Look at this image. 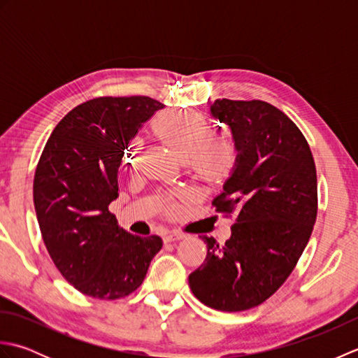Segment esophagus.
Listing matches in <instances>:
<instances>
[{
	"label": "esophagus",
	"mask_w": 358,
	"mask_h": 358,
	"mask_svg": "<svg viewBox=\"0 0 358 358\" xmlns=\"http://www.w3.org/2000/svg\"><path fill=\"white\" fill-rule=\"evenodd\" d=\"M186 235L183 232H178V231H172V232H166L163 234V241L164 243H171V241H178L181 238H185Z\"/></svg>",
	"instance_id": "1"
}]
</instances>
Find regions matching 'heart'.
I'll use <instances>...</instances> for the list:
<instances>
[{"instance_id":"obj_1","label":"heart","mask_w":358,"mask_h":358,"mask_svg":"<svg viewBox=\"0 0 358 358\" xmlns=\"http://www.w3.org/2000/svg\"><path fill=\"white\" fill-rule=\"evenodd\" d=\"M157 131L181 159H189L194 171L204 178L222 175L234 164L235 148L226 136L210 135V123L201 113L180 112L163 115ZM129 166L136 163L135 149L127 154Z\"/></svg>"}]
</instances>
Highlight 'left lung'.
Wrapping results in <instances>:
<instances>
[{
  "instance_id": "1",
  "label": "left lung",
  "mask_w": 358,
  "mask_h": 358,
  "mask_svg": "<svg viewBox=\"0 0 358 358\" xmlns=\"http://www.w3.org/2000/svg\"><path fill=\"white\" fill-rule=\"evenodd\" d=\"M210 115L231 129L235 163L214 203L235 214L229 240L208 245L189 286L204 305L237 313L258 306L285 283L317 218V173L294 121L260 100H215Z\"/></svg>"
}]
</instances>
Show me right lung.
<instances>
[{
	"instance_id": "add662e5",
	"label": "right lung",
	"mask_w": 358,
	"mask_h": 358,
	"mask_svg": "<svg viewBox=\"0 0 358 358\" xmlns=\"http://www.w3.org/2000/svg\"><path fill=\"white\" fill-rule=\"evenodd\" d=\"M159 109L149 96L83 103L53 129L36 166L34 204L44 245L63 277L94 299L134 292L163 246L158 235L127 234L109 212L124 150Z\"/></svg>"
}]
</instances>
